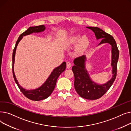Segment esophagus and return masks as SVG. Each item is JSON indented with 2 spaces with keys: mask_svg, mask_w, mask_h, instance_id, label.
I'll use <instances>...</instances> for the list:
<instances>
[{
  "mask_svg": "<svg viewBox=\"0 0 131 131\" xmlns=\"http://www.w3.org/2000/svg\"><path fill=\"white\" fill-rule=\"evenodd\" d=\"M66 67L67 68H70L71 67V63L70 61H67L66 62Z\"/></svg>",
  "mask_w": 131,
  "mask_h": 131,
  "instance_id": "34e87169",
  "label": "esophagus"
}]
</instances>
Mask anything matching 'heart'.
I'll use <instances>...</instances> for the list:
<instances>
[{
	"label": "heart",
	"instance_id": "obj_1",
	"mask_svg": "<svg viewBox=\"0 0 131 131\" xmlns=\"http://www.w3.org/2000/svg\"><path fill=\"white\" fill-rule=\"evenodd\" d=\"M77 44L78 50L81 51L85 49L88 46L89 41L86 36H83L81 38L80 34H75L70 37L66 42V45L69 47Z\"/></svg>",
	"mask_w": 131,
	"mask_h": 131
}]
</instances>
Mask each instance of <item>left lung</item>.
<instances>
[{
  "label": "left lung",
  "instance_id": "1",
  "mask_svg": "<svg viewBox=\"0 0 131 131\" xmlns=\"http://www.w3.org/2000/svg\"><path fill=\"white\" fill-rule=\"evenodd\" d=\"M86 27L94 33L97 40L102 39L98 45L108 43L112 46L111 65L113 67V76L111 79L105 84H98L90 79L85 66V55L77 57L74 60V65L72 67V71L74 75V84L75 90L82 98L88 100H95L104 95L114 83L117 75L119 50L115 39L109 34L97 27Z\"/></svg>",
  "mask_w": 131,
  "mask_h": 131
}]
</instances>
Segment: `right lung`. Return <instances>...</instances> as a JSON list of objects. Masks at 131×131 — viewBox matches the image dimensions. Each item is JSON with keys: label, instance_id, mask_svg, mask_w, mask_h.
<instances>
[{"label": "right lung", "instance_id": "add662e5", "mask_svg": "<svg viewBox=\"0 0 131 131\" xmlns=\"http://www.w3.org/2000/svg\"><path fill=\"white\" fill-rule=\"evenodd\" d=\"M45 29L46 27L43 25L30 27L26 31L24 32L19 36L18 40L16 41L15 48L13 52L12 70L14 79L16 83L17 84L19 90L22 92V93L26 98L34 101H39L43 100L47 98L48 97H49L52 91H53L55 86L56 85L57 80L59 77V75L61 73H63L65 70L66 67V62L64 61L60 66L54 68L53 71L51 72L50 76L48 77L47 80L42 85L36 89H34V90H26V89L23 88L19 84L15 77L14 71V64L15 62V56L17 46L20 40L23 38L24 36L29 35V34L33 33H39L43 32L45 30Z\"/></svg>", "mask_w": 131, "mask_h": 131}]
</instances>
